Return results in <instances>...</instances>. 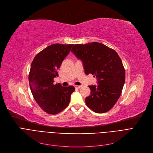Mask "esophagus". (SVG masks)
I'll return each instance as SVG.
<instances>
[{"label":"esophagus","instance_id":"1","mask_svg":"<svg viewBox=\"0 0 153 153\" xmlns=\"http://www.w3.org/2000/svg\"><path fill=\"white\" fill-rule=\"evenodd\" d=\"M74 87H75V88H76V89H80V88L81 87V85H74Z\"/></svg>","mask_w":153,"mask_h":153}]
</instances>
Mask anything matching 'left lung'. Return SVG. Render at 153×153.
Returning <instances> with one entry per match:
<instances>
[{
    "label": "left lung",
    "instance_id": "obj_1",
    "mask_svg": "<svg viewBox=\"0 0 153 153\" xmlns=\"http://www.w3.org/2000/svg\"><path fill=\"white\" fill-rule=\"evenodd\" d=\"M71 51L82 60L85 73L97 78V86L89 85L91 92L85 98L86 105L98 114L109 111L121 95L125 81L120 56L114 50L98 42L76 44Z\"/></svg>",
    "mask_w": 153,
    "mask_h": 153
}]
</instances>
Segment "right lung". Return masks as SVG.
<instances>
[{
    "label": "right lung",
    "mask_w": 153,
    "mask_h": 153,
    "mask_svg": "<svg viewBox=\"0 0 153 153\" xmlns=\"http://www.w3.org/2000/svg\"><path fill=\"white\" fill-rule=\"evenodd\" d=\"M72 46L59 43L48 46L36 55L31 64L28 80L32 95L42 109L51 115L65 109L75 91L72 85L54 84V78L58 76L57 71Z\"/></svg>",
    "instance_id": "right-lung-1"
}]
</instances>
